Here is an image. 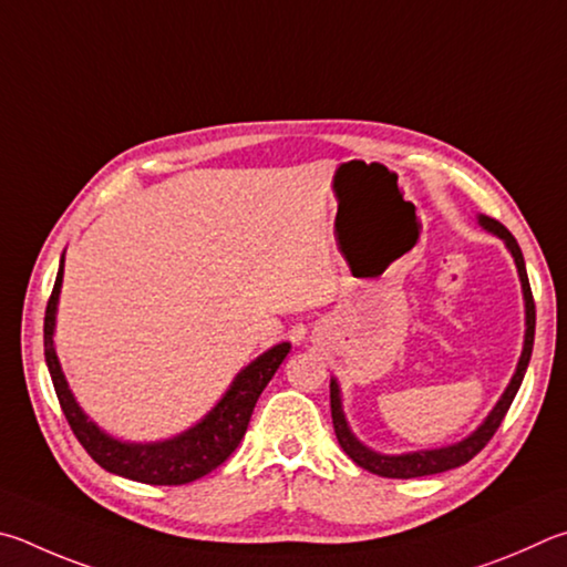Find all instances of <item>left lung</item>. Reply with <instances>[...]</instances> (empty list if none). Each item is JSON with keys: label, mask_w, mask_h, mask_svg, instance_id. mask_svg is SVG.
Wrapping results in <instances>:
<instances>
[{"label": "left lung", "mask_w": 567, "mask_h": 567, "mask_svg": "<svg viewBox=\"0 0 567 567\" xmlns=\"http://www.w3.org/2000/svg\"><path fill=\"white\" fill-rule=\"evenodd\" d=\"M478 226L501 238L505 248H508V254L513 256L515 268H518L523 303H525V336H523V351H520L518 365H515L513 379L508 385H505V391L498 399V403L493 405V411L485 415V421L471 435H465L463 441L441 445V449H421V451H409V453H379L369 449L365 443H361L359 435L351 431L349 419H346L339 379H331V419H333L336 439H339L346 455L369 473L383 475V478H421V475H433V473L458 468V465L468 463L475 453H481L485 449V443H488L493 439V433L498 431V425L503 423L505 413H508L515 393L520 389L523 375L528 371L533 341H535V303H533V293L528 284V271H525V258L518 241H515V236L501 221H495V218L485 214H478Z\"/></svg>", "instance_id": "obj_1"}]
</instances>
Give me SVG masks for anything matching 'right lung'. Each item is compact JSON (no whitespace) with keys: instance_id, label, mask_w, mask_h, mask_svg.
<instances>
[{"instance_id":"1","label":"right lung","mask_w":567,"mask_h":567,"mask_svg":"<svg viewBox=\"0 0 567 567\" xmlns=\"http://www.w3.org/2000/svg\"><path fill=\"white\" fill-rule=\"evenodd\" d=\"M62 281L64 254L59 258L54 291L52 299L47 303L44 359L49 375H52L56 399L62 403L66 421L72 425L74 435L79 443L84 445L86 453L92 455L104 471L148 485H184L218 468V465L236 451V445L241 443L258 395H261L268 381L274 379V373L278 371V365L284 363L286 355H289L291 343H276L261 355H256L251 363L244 365V369L234 375V381L228 383L226 393L216 401L214 409L208 411L202 421L188 425L186 431L162 441H122L116 439V435L106 433L104 429H99V425L89 419L82 405L76 403L74 393L66 383V375L62 371V363H59L54 331Z\"/></svg>"}]
</instances>
